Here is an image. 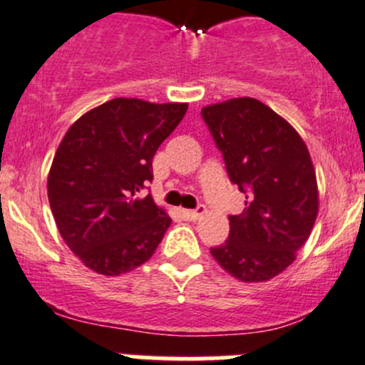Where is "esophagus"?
Masks as SVG:
<instances>
[{
  "label": "esophagus",
  "instance_id": "esophagus-1",
  "mask_svg": "<svg viewBox=\"0 0 365 365\" xmlns=\"http://www.w3.org/2000/svg\"><path fill=\"white\" fill-rule=\"evenodd\" d=\"M206 215V207L199 206L197 209H182V216L188 221H197Z\"/></svg>",
  "mask_w": 365,
  "mask_h": 365
}]
</instances>
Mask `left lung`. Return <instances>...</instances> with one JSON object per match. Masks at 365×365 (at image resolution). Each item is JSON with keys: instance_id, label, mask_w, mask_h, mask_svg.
Returning a JSON list of instances; mask_svg holds the SVG:
<instances>
[{"instance_id": "1", "label": "left lung", "mask_w": 365, "mask_h": 365, "mask_svg": "<svg viewBox=\"0 0 365 365\" xmlns=\"http://www.w3.org/2000/svg\"><path fill=\"white\" fill-rule=\"evenodd\" d=\"M202 118L230 180L245 194L244 212L230 216V237L211 254L240 282H267L295 261L316 223L319 192L311 154L287 120L254 98L209 104Z\"/></svg>"}]
</instances>
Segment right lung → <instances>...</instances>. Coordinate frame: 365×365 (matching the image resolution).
I'll return each mask as SVG.
<instances>
[{
  "label": "right lung",
  "instance_id": "obj_1",
  "mask_svg": "<svg viewBox=\"0 0 365 365\" xmlns=\"http://www.w3.org/2000/svg\"><path fill=\"white\" fill-rule=\"evenodd\" d=\"M187 103L116 98L66 130L48 175L58 232L89 269L120 276L149 261L170 228L166 209L140 195L153 158Z\"/></svg>",
  "mask_w": 365,
  "mask_h": 365
}]
</instances>
